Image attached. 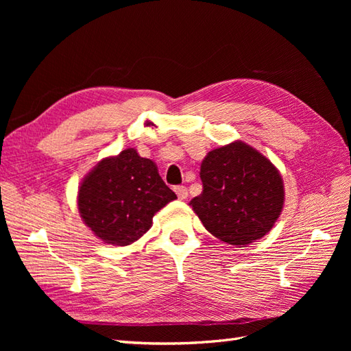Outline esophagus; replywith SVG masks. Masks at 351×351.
<instances>
[{
  "label": "esophagus",
  "mask_w": 351,
  "mask_h": 351,
  "mask_svg": "<svg viewBox=\"0 0 351 351\" xmlns=\"http://www.w3.org/2000/svg\"><path fill=\"white\" fill-rule=\"evenodd\" d=\"M174 192L177 193L178 199H182V200L187 199V196H189V192H187V187L186 186H177V187H174Z\"/></svg>",
  "instance_id": "esophagus-1"
}]
</instances>
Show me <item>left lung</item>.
<instances>
[{
    "instance_id": "1",
    "label": "left lung",
    "mask_w": 351,
    "mask_h": 351,
    "mask_svg": "<svg viewBox=\"0 0 351 351\" xmlns=\"http://www.w3.org/2000/svg\"><path fill=\"white\" fill-rule=\"evenodd\" d=\"M204 190L190 206L221 241L243 247L271 231L284 205L278 169L240 141L210 151L200 165Z\"/></svg>"
}]
</instances>
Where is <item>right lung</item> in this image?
Listing matches in <instances>:
<instances>
[{"mask_svg": "<svg viewBox=\"0 0 351 351\" xmlns=\"http://www.w3.org/2000/svg\"><path fill=\"white\" fill-rule=\"evenodd\" d=\"M174 199L155 162L129 147L102 159L83 178L77 206L95 236L114 246H127L141 239L156 212Z\"/></svg>", "mask_w": 351, "mask_h": 351, "instance_id": "add662e5", "label": "right lung"}]
</instances>
